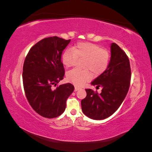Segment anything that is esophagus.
<instances>
[{
	"label": "esophagus",
	"instance_id": "1",
	"mask_svg": "<svg viewBox=\"0 0 152 152\" xmlns=\"http://www.w3.org/2000/svg\"><path fill=\"white\" fill-rule=\"evenodd\" d=\"M80 89H81L80 87H78V86H75V91H78V90H79Z\"/></svg>",
	"mask_w": 152,
	"mask_h": 152
}]
</instances>
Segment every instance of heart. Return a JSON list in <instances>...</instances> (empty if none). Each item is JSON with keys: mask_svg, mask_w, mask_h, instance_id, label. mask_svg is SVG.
I'll list each match as a JSON object with an SVG mask.
<instances>
[{"mask_svg": "<svg viewBox=\"0 0 152 152\" xmlns=\"http://www.w3.org/2000/svg\"><path fill=\"white\" fill-rule=\"evenodd\" d=\"M77 59H84L83 67L87 70L74 68L68 72L67 79L77 86H82L91 78L89 70L95 75H99L107 70L110 56L107 50L89 42H79L71 50H66L62 54L61 61L67 68L75 66Z\"/></svg>", "mask_w": 152, "mask_h": 152, "instance_id": "heart-1", "label": "heart"}]
</instances>
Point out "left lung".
I'll return each instance as SVG.
<instances>
[{"label":"left lung","mask_w":152,"mask_h":152,"mask_svg":"<svg viewBox=\"0 0 152 152\" xmlns=\"http://www.w3.org/2000/svg\"><path fill=\"white\" fill-rule=\"evenodd\" d=\"M110 48L111 58L107 69L91 82L93 86H97L96 88L102 87V93L87 89L86 97L81 101L82 112L94 120H103L115 112L129 88V59L117 44H111Z\"/></svg>","instance_id":"left-lung-1"}]
</instances>
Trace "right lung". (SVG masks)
<instances>
[{
	"label": "right lung",
	"mask_w": 152,
	"mask_h": 152,
	"mask_svg": "<svg viewBox=\"0 0 152 152\" xmlns=\"http://www.w3.org/2000/svg\"><path fill=\"white\" fill-rule=\"evenodd\" d=\"M70 40L56 36L45 38L35 44L25 58L23 83L26 97L31 108L44 117L61 115L75 89L70 83L53 88L65 75L61 54Z\"/></svg>",
	"instance_id": "add662e5"
}]
</instances>
